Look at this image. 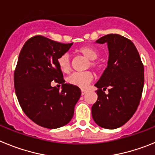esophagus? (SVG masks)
<instances>
[{
	"instance_id": "esophagus-1",
	"label": "esophagus",
	"mask_w": 155,
	"mask_h": 155,
	"mask_svg": "<svg viewBox=\"0 0 155 155\" xmlns=\"http://www.w3.org/2000/svg\"><path fill=\"white\" fill-rule=\"evenodd\" d=\"M87 90L85 89H81V94L82 95H84V94H85L86 93H87Z\"/></svg>"
}]
</instances>
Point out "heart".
<instances>
[{"instance_id": "b5f03b06", "label": "heart", "mask_w": 155, "mask_h": 155, "mask_svg": "<svg viewBox=\"0 0 155 155\" xmlns=\"http://www.w3.org/2000/svg\"><path fill=\"white\" fill-rule=\"evenodd\" d=\"M76 52L87 60H89L87 67H90L95 71L101 69V64L96 61L98 56V51L95 48L90 46H83L78 48ZM57 62H58L59 68H61L63 72L69 71L71 68V58L69 54L64 53L61 55L57 60ZM92 79V74L90 71H84V72H75L71 74L67 78V81L71 85L76 86L81 88H84L90 84Z\"/></svg>"}]
</instances>
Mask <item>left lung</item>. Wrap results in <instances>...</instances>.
<instances>
[{"mask_svg":"<svg viewBox=\"0 0 155 155\" xmlns=\"http://www.w3.org/2000/svg\"><path fill=\"white\" fill-rule=\"evenodd\" d=\"M107 43L108 66L94 86L98 99L91 107L94 121L105 129H116L136 112L144 84V69L136 46L119 34H109L96 40ZM108 88L107 95L104 91Z\"/></svg>","mask_w":155,"mask_h":155,"instance_id":"left-lung-1","label":"left lung"}]
</instances>
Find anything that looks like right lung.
<instances>
[{
	"label": "right lung",
	"mask_w": 155,
	"mask_h": 155,
	"mask_svg": "<svg viewBox=\"0 0 155 155\" xmlns=\"http://www.w3.org/2000/svg\"><path fill=\"white\" fill-rule=\"evenodd\" d=\"M72 45L36 35L25 42L19 53L14 74L16 95L25 115L41 127H64L74 116L81 91L78 87L64 84L57 62ZM53 80L62 84L61 91L51 87Z\"/></svg>",
	"instance_id": "right-lung-1"
}]
</instances>
